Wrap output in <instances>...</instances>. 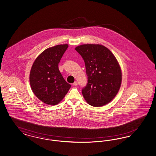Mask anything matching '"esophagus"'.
<instances>
[{"mask_svg": "<svg viewBox=\"0 0 156 156\" xmlns=\"http://www.w3.org/2000/svg\"><path fill=\"white\" fill-rule=\"evenodd\" d=\"M77 85H78V83H77V82H76V81H75V82L73 83V85H74V86H77Z\"/></svg>", "mask_w": 156, "mask_h": 156, "instance_id": "obj_1", "label": "esophagus"}]
</instances>
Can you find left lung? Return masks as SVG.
I'll use <instances>...</instances> for the list:
<instances>
[{"instance_id": "1", "label": "left lung", "mask_w": 156, "mask_h": 156, "mask_svg": "<svg viewBox=\"0 0 156 156\" xmlns=\"http://www.w3.org/2000/svg\"><path fill=\"white\" fill-rule=\"evenodd\" d=\"M75 49L85 62L88 80L82 93L86 101L95 107L108 104L121 84L122 73L117 59L101 44H82Z\"/></svg>"}]
</instances>
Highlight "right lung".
<instances>
[{
  "label": "right lung",
  "mask_w": 156,
  "mask_h": 156,
  "mask_svg": "<svg viewBox=\"0 0 156 156\" xmlns=\"http://www.w3.org/2000/svg\"><path fill=\"white\" fill-rule=\"evenodd\" d=\"M69 46L48 48L38 56L31 67L30 83L34 94L49 105L59 104L71 87L60 73L58 64Z\"/></svg>",
  "instance_id": "add662e5"
}]
</instances>
